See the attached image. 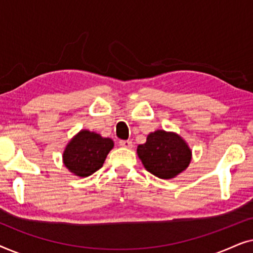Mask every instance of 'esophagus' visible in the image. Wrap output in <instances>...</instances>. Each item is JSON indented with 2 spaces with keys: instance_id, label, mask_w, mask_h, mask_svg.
Here are the masks:
<instances>
[{
  "instance_id": "1",
  "label": "esophagus",
  "mask_w": 253,
  "mask_h": 253,
  "mask_svg": "<svg viewBox=\"0 0 253 253\" xmlns=\"http://www.w3.org/2000/svg\"><path fill=\"white\" fill-rule=\"evenodd\" d=\"M119 144H120V146L126 147V148L132 147V141H131V140H120Z\"/></svg>"
}]
</instances>
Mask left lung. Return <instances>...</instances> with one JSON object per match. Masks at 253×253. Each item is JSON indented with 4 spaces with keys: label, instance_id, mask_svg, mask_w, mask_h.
I'll return each mask as SVG.
<instances>
[{
    "label": "left lung",
    "instance_id": "8db88e82",
    "mask_svg": "<svg viewBox=\"0 0 253 253\" xmlns=\"http://www.w3.org/2000/svg\"><path fill=\"white\" fill-rule=\"evenodd\" d=\"M138 157L151 174L160 178H172L186 169L191 151L178 134L158 130L147 136L146 143L137 148Z\"/></svg>",
    "mask_w": 253,
    "mask_h": 253
}]
</instances>
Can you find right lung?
<instances>
[{
  "label": "right lung",
  "mask_w": 253,
  "mask_h": 253,
  "mask_svg": "<svg viewBox=\"0 0 253 253\" xmlns=\"http://www.w3.org/2000/svg\"><path fill=\"white\" fill-rule=\"evenodd\" d=\"M114 146L109 138H102L95 132L83 130L68 144L63 161L75 175L86 177L102 167L106 157Z\"/></svg>",
  "instance_id": "add662e5"
}]
</instances>
